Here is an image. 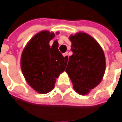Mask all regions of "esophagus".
I'll return each instance as SVG.
<instances>
[{"label":"esophagus","mask_w":122,"mask_h":122,"mask_svg":"<svg viewBox=\"0 0 122 122\" xmlns=\"http://www.w3.org/2000/svg\"><path fill=\"white\" fill-rule=\"evenodd\" d=\"M63 57H66V58H67V57H68V53H67V52H66V53H63Z\"/></svg>","instance_id":"34e87169"}]
</instances>
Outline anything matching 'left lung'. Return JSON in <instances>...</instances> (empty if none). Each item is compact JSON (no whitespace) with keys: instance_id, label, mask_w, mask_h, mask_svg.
<instances>
[{"instance_id":"1","label":"left lung","mask_w":122,"mask_h":122,"mask_svg":"<svg viewBox=\"0 0 122 122\" xmlns=\"http://www.w3.org/2000/svg\"><path fill=\"white\" fill-rule=\"evenodd\" d=\"M73 55L65 69L74 90L86 95L101 82L105 70V58L97 42L88 34L78 33L69 37Z\"/></svg>"}]
</instances>
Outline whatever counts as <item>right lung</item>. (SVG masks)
<instances>
[{"label": "right lung", "mask_w": 122, "mask_h": 122, "mask_svg": "<svg viewBox=\"0 0 122 122\" xmlns=\"http://www.w3.org/2000/svg\"><path fill=\"white\" fill-rule=\"evenodd\" d=\"M54 33L42 31L32 38L24 48L21 67L23 76L29 85L40 94L52 90L56 78L65 71L68 57H63L59 49L58 42L52 46L49 42Z\"/></svg>", "instance_id": "add662e5"}]
</instances>
